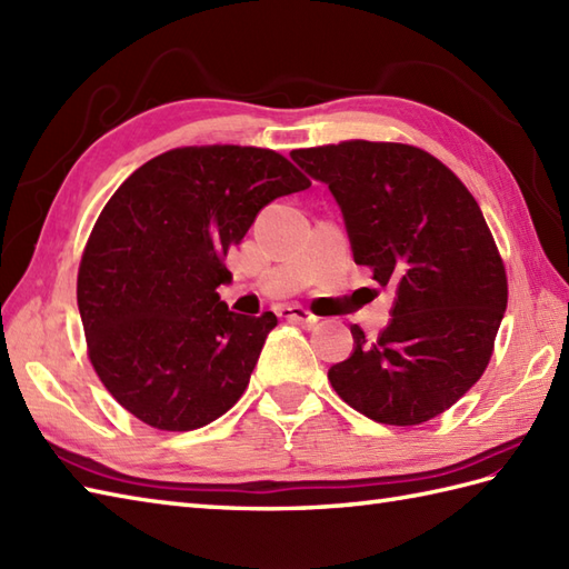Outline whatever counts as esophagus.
<instances>
[{"mask_svg":"<svg viewBox=\"0 0 569 569\" xmlns=\"http://www.w3.org/2000/svg\"><path fill=\"white\" fill-rule=\"evenodd\" d=\"M278 316H281L283 320H291V322H300V325H316L318 322V318L312 316L310 310H306V308H300V306H286V308H281L278 310Z\"/></svg>","mask_w":569,"mask_h":569,"instance_id":"1","label":"esophagus"}]
</instances>
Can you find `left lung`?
I'll return each mask as SVG.
<instances>
[{"mask_svg":"<svg viewBox=\"0 0 569 569\" xmlns=\"http://www.w3.org/2000/svg\"><path fill=\"white\" fill-rule=\"evenodd\" d=\"M342 208L355 261L396 291L391 322L328 371L337 396L383 426H420L485 373L509 303L503 259L475 196L428 151L340 141L291 151Z\"/></svg>","mask_w":569,"mask_h":569,"instance_id":"8db88e82","label":"left lung"}]
</instances>
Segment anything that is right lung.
<instances>
[{"instance_id": "add662e5", "label": "right lung", "mask_w": 569, "mask_h": 569, "mask_svg": "<svg viewBox=\"0 0 569 569\" xmlns=\"http://www.w3.org/2000/svg\"><path fill=\"white\" fill-rule=\"evenodd\" d=\"M310 188L271 149H171L137 168L104 204L78 269L88 357L114 401L156 430L224 416L249 386L273 312L229 310L224 257L263 204Z\"/></svg>"}]
</instances>
